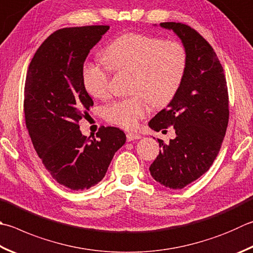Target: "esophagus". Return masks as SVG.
<instances>
[{"instance_id":"1","label":"esophagus","mask_w":253,"mask_h":253,"mask_svg":"<svg viewBox=\"0 0 253 253\" xmlns=\"http://www.w3.org/2000/svg\"><path fill=\"white\" fill-rule=\"evenodd\" d=\"M141 139V135L137 134V133H133V132H128L126 133V140L127 142L134 141V140H139Z\"/></svg>"}]
</instances>
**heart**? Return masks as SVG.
Listing matches in <instances>:
<instances>
[{
	"mask_svg": "<svg viewBox=\"0 0 253 253\" xmlns=\"http://www.w3.org/2000/svg\"><path fill=\"white\" fill-rule=\"evenodd\" d=\"M107 64L85 63L83 78L94 98L110 93L111 70L130 73L131 97L119 99L103 110L108 122L133 128L151 111V103L164 107L176 96L187 68V52L178 42L139 33H127L114 40L103 52Z\"/></svg>",
	"mask_w": 253,
	"mask_h": 253,
	"instance_id": "obj_1",
	"label": "heart"
}]
</instances>
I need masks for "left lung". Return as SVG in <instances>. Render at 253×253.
I'll use <instances>...</instances> for the list:
<instances>
[{"instance_id":"obj_1","label":"left lung","mask_w":253,"mask_h":253,"mask_svg":"<svg viewBox=\"0 0 253 253\" xmlns=\"http://www.w3.org/2000/svg\"><path fill=\"white\" fill-rule=\"evenodd\" d=\"M177 35L187 52V68L176 96L149 122L154 131L173 126L176 136L150 166L165 187L182 189L211 169L220 151L229 121V99L222 66L205 38L182 23H161Z\"/></svg>"}]
</instances>
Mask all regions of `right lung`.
Segmentation results:
<instances>
[{
    "label": "right lung",
    "mask_w": 253,
    "mask_h": 253,
    "mask_svg": "<svg viewBox=\"0 0 253 253\" xmlns=\"http://www.w3.org/2000/svg\"><path fill=\"white\" fill-rule=\"evenodd\" d=\"M109 28L90 25L54 32L36 50L27 70L24 113L28 134L51 177L73 190L98 184L126 141L118 127L101 126L96 139H90L78 125L93 106L84 88V63Z\"/></svg>",
    "instance_id": "obj_1"
}]
</instances>
